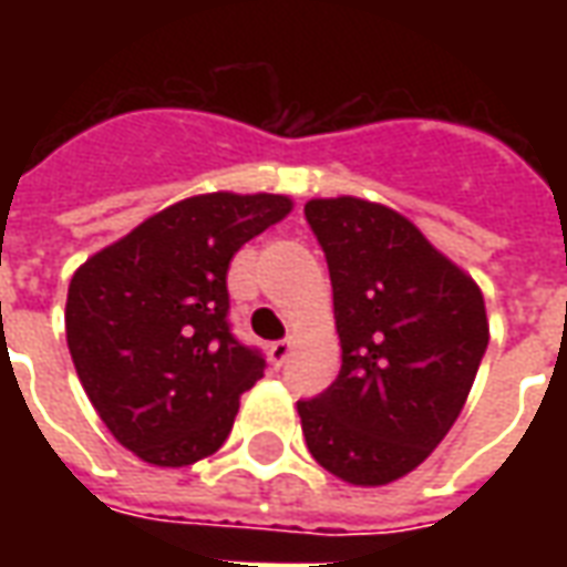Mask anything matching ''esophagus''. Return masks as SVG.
Here are the masks:
<instances>
[{
	"instance_id": "1",
	"label": "esophagus",
	"mask_w": 567,
	"mask_h": 567,
	"mask_svg": "<svg viewBox=\"0 0 567 567\" xmlns=\"http://www.w3.org/2000/svg\"><path fill=\"white\" fill-rule=\"evenodd\" d=\"M288 355H291V340H276V343L270 346V364L276 370L282 368L285 361H288Z\"/></svg>"
}]
</instances>
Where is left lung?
<instances>
[{
    "label": "left lung",
    "mask_w": 567,
    "mask_h": 567,
    "mask_svg": "<svg viewBox=\"0 0 567 567\" xmlns=\"http://www.w3.org/2000/svg\"><path fill=\"white\" fill-rule=\"evenodd\" d=\"M343 349L337 380L297 401L312 458L355 486L410 474L446 437L486 355L471 276L404 215L355 197L309 199Z\"/></svg>",
    "instance_id": "8db88e82"
}]
</instances>
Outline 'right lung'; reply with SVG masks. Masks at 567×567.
<instances>
[{"label": "right lung", "instance_id": "add662e5", "mask_svg": "<svg viewBox=\"0 0 567 567\" xmlns=\"http://www.w3.org/2000/svg\"><path fill=\"white\" fill-rule=\"evenodd\" d=\"M291 212L279 194H203L142 221L69 282L66 340L105 427L157 467L221 446L260 349L230 328L227 270L251 236Z\"/></svg>", "mask_w": 567, "mask_h": 567}]
</instances>
